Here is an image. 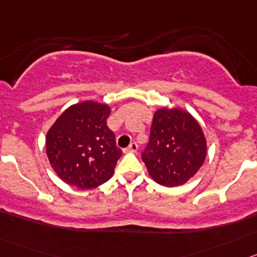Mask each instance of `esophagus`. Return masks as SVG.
<instances>
[{"label":"esophagus","mask_w":257,"mask_h":257,"mask_svg":"<svg viewBox=\"0 0 257 257\" xmlns=\"http://www.w3.org/2000/svg\"><path fill=\"white\" fill-rule=\"evenodd\" d=\"M137 150H138V145L136 142H132L131 145L128 146V149L125 150L126 152H137Z\"/></svg>","instance_id":"34e87169"}]
</instances>
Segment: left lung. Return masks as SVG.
<instances>
[{
  "label": "left lung",
  "mask_w": 257,
  "mask_h": 257,
  "mask_svg": "<svg viewBox=\"0 0 257 257\" xmlns=\"http://www.w3.org/2000/svg\"><path fill=\"white\" fill-rule=\"evenodd\" d=\"M206 155V137L191 112L179 107L155 111L142 160L156 183L183 186L200 170Z\"/></svg>",
  "instance_id": "obj_1"
}]
</instances>
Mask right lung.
I'll return each mask as SVG.
<instances>
[{
	"label": "right lung",
	"instance_id": "obj_1",
	"mask_svg": "<svg viewBox=\"0 0 257 257\" xmlns=\"http://www.w3.org/2000/svg\"><path fill=\"white\" fill-rule=\"evenodd\" d=\"M110 106L83 101L69 106L46 136V154L61 180L80 189L106 183L121 151L106 120Z\"/></svg>",
	"mask_w": 257,
	"mask_h": 257
}]
</instances>
